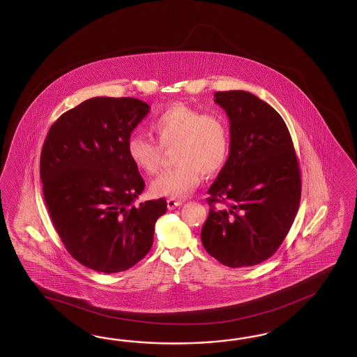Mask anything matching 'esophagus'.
I'll use <instances>...</instances> for the list:
<instances>
[{
	"instance_id": "1",
	"label": "esophagus",
	"mask_w": 357,
	"mask_h": 357,
	"mask_svg": "<svg viewBox=\"0 0 357 357\" xmlns=\"http://www.w3.org/2000/svg\"><path fill=\"white\" fill-rule=\"evenodd\" d=\"M182 200H176V199H167V208L172 211V209H175L176 206H182Z\"/></svg>"
}]
</instances>
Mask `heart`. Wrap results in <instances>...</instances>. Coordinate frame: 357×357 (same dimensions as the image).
Listing matches in <instances>:
<instances>
[{"instance_id": "1", "label": "heart", "mask_w": 357, "mask_h": 357, "mask_svg": "<svg viewBox=\"0 0 357 357\" xmlns=\"http://www.w3.org/2000/svg\"><path fill=\"white\" fill-rule=\"evenodd\" d=\"M151 132L162 148L176 146L174 161L178 163L151 182L154 196L185 197L200 184L203 173L213 175L227 162L229 130L225 120L218 115L174 105L151 120ZM159 146L146 136L133 133L126 148L141 173L153 175L158 172L162 157Z\"/></svg>"}]
</instances>
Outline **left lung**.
I'll return each instance as SVG.
<instances>
[{"label":"left lung","instance_id":"left-lung-1","mask_svg":"<svg viewBox=\"0 0 357 357\" xmlns=\"http://www.w3.org/2000/svg\"><path fill=\"white\" fill-rule=\"evenodd\" d=\"M230 123L229 157L208 190L202 242L209 255L238 268L280 248L301 199V175L287 124L249 91L215 93ZM216 202L227 207L216 208Z\"/></svg>","mask_w":357,"mask_h":357}]
</instances>
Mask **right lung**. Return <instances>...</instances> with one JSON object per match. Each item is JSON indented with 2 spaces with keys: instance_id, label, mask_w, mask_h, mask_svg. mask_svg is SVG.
<instances>
[{
  "instance_id": "add662e5",
  "label": "right lung",
  "mask_w": 357,
  "mask_h": 357,
  "mask_svg": "<svg viewBox=\"0 0 357 357\" xmlns=\"http://www.w3.org/2000/svg\"><path fill=\"white\" fill-rule=\"evenodd\" d=\"M151 111L136 98H90L48 130L40 155L43 194L65 249L87 268L128 270L151 249L165 199L135 206L145 182L127 154Z\"/></svg>"
}]
</instances>
